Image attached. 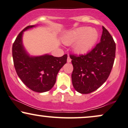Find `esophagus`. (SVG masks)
<instances>
[{"label": "esophagus", "instance_id": "34e87169", "mask_svg": "<svg viewBox=\"0 0 128 128\" xmlns=\"http://www.w3.org/2000/svg\"><path fill=\"white\" fill-rule=\"evenodd\" d=\"M71 61H72L71 58H70V57L69 56H68V58H67V62H71Z\"/></svg>", "mask_w": 128, "mask_h": 128}]
</instances>
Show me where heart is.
<instances>
[{
    "label": "heart",
    "instance_id": "1",
    "mask_svg": "<svg viewBox=\"0 0 128 128\" xmlns=\"http://www.w3.org/2000/svg\"><path fill=\"white\" fill-rule=\"evenodd\" d=\"M99 37L96 29L80 27L70 30L64 35L62 42L66 45H73V50L78 54H85L93 48Z\"/></svg>",
    "mask_w": 128,
    "mask_h": 128
}]
</instances>
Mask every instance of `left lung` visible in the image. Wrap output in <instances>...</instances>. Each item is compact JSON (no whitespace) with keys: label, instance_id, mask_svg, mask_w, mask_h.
<instances>
[{"label":"left lung","instance_id":"1","mask_svg":"<svg viewBox=\"0 0 128 128\" xmlns=\"http://www.w3.org/2000/svg\"><path fill=\"white\" fill-rule=\"evenodd\" d=\"M100 42L86 55H70L73 70V86L78 92L88 94L105 82L112 70L116 56V43L105 27Z\"/></svg>","mask_w":128,"mask_h":128}]
</instances>
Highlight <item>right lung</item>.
I'll return each mask as SVG.
<instances>
[{
  "mask_svg": "<svg viewBox=\"0 0 128 128\" xmlns=\"http://www.w3.org/2000/svg\"><path fill=\"white\" fill-rule=\"evenodd\" d=\"M35 26H28L20 32L12 45V58L16 71L22 81L34 92H43L55 85L58 72L67 62V55L61 57L49 54L29 55L23 45L22 36L23 32Z\"/></svg>",
  "mask_w": 128,
  "mask_h": 128,
  "instance_id": "add662e5",
  "label": "right lung"
}]
</instances>
